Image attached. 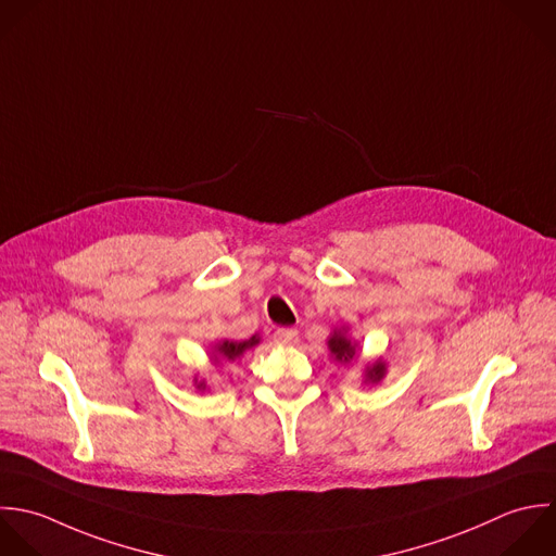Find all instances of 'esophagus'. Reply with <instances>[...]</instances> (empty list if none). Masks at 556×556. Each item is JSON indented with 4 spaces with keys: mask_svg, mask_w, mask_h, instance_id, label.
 Returning a JSON list of instances; mask_svg holds the SVG:
<instances>
[{
    "mask_svg": "<svg viewBox=\"0 0 556 556\" xmlns=\"http://www.w3.org/2000/svg\"><path fill=\"white\" fill-rule=\"evenodd\" d=\"M273 340L281 346H290V344H296L299 342V331L296 329H288V327H279L275 333H273Z\"/></svg>",
    "mask_w": 556,
    "mask_h": 556,
    "instance_id": "esophagus-1",
    "label": "esophagus"
}]
</instances>
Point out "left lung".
I'll list each match as a JSON object with an SVG mask.
<instances>
[{
    "label": "left lung",
    "mask_w": 556,
    "mask_h": 556,
    "mask_svg": "<svg viewBox=\"0 0 556 556\" xmlns=\"http://www.w3.org/2000/svg\"><path fill=\"white\" fill-rule=\"evenodd\" d=\"M329 349H331V353L336 355V359L349 362V359L355 355V346H353L351 340H346L342 333H333V336H331ZM383 372H386V366H383L381 362H377L375 366L368 368V381H372V383H375V381H381Z\"/></svg>",
    "instance_id": "1"
}]
</instances>
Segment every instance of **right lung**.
Masks as SVG:
<instances>
[{
	"mask_svg": "<svg viewBox=\"0 0 556 556\" xmlns=\"http://www.w3.org/2000/svg\"><path fill=\"white\" fill-rule=\"evenodd\" d=\"M260 340L253 336L251 340H247V342H223V344H218V355L220 357H225V359H236V357H240L247 349H251V346H255ZM199 388H203V383L199 386Z\"/></svg>",
	"mask_w": 556,
	"mask_h": 556,
	"instance_id": "obj_1",
	"label": "right lung"
}]
</instances>
